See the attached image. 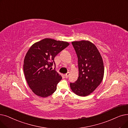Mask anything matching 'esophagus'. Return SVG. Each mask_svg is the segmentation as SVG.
I'll return each mask as SVG.
<instances>
[{
  "mask_svg": "<svg viewBox=\"0 0 128 128\" xmlns=\"http://www.w3.org/2000/svg\"><path fill=\"white\" fill-rule=\"evenodd\" d=\"M69 75H70V73H69V72H68V73L65 74V77L66 78H68Z\"/></svg>",
  "mask_w": 128,
  "mask_h": 128,
  "instance_id": "esophagus-1",
  "label": "esophagus"
}]
</instances>
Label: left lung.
<instances>
[{"instance_id":"8db88e82","label":"left lung","mask_w":128,"mask_h":128,"mask_svg":"<svg viewBox=\"0 0 128 128\" xmlns=\"http://www.w3.org/2000/svg\"><path fill=\"white\" fill-rule=\"evenodd\" d=\"M78 58L79 75L70 82L71 90L80 96H87L95 90L102 80L104 66L101 55L92 42L82 40L72 42Z\"/></svg>"}]
</instances>
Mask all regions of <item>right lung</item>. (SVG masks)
<instances>
[{
    "mask_svg": "<svg viewBox=\"0 0 128 128\" xmlns=\"http://www.w3.org/2000/svg\"><path fill=\"white\" fill-rule=\"evenodd\" d=\"M67 42L46 38L31 46L24 60V71L32 92L42 97L51 95L62 77L52 66L54 58L69 46Z\"/></svg>",
    "mask_w": 128,
    "mask_h": 128,
    "instance_id": "1",
    "label": "right lung"
}]
</instances>
